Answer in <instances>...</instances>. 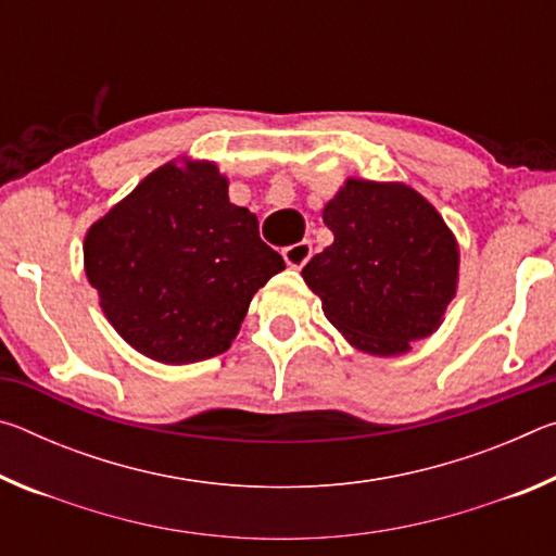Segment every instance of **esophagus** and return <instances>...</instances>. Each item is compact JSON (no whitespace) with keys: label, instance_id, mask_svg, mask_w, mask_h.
<instances>
[{"label":"esophagus","instance_id":"esophagus-1","mask_svg":"<svg viewBox=\"0 0 556 556\" xmlns=\"http://www.w3.org/2000/svg\"><path fill=\"white\" fill-rule=\"evenodd\" d=\"M312 242H296V244H289V248L281 250V255H285L287 265L294 267V269H301L308 262V257H312Z\"/></svg>","mask_w":556,"mask_h":556}]
</instances>
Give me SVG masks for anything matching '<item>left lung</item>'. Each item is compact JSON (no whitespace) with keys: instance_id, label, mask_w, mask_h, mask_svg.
Instances as JSON below:
<instances>
[{"instance_id":"left-lung-1","label":"left lung","mask_w":556,"mask_h":556,"mask_svg":"<svg viewBox=\"0 0 556 556\" xmlns=\"http://www.w3.org/2000/svg\"><path fill=\"white\" fill-rule=\"evenodd\" d=\"M324 223L333 244L301 277L348 343L400 355L437 331L456 294L458 244L425 195L404 184L348 178Z\"/></svg>"}]
</instances>
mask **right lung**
Returning <instances> with one entry per match:
<instances>
[{
    "instance_id": "1",
    "label": "right lung",
    "mask_w": 556,
    "mask_h": 556,
    "mask_svg": "<svg viewBox=\"0 0 556 556\" xmlns=\"http://www.w3.org/2000/svg\"><path fill=\"white\" fill-rule=\"evenodd\" d=\"M86 275L115 331L152 361L220 355L255 291L285 269L211 162H168L86 235Z\"/></svg>"
}]
</instances>
